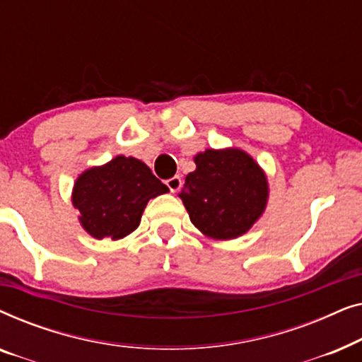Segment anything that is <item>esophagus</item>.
Returning <instances> with one entry per match:
<instances>
[{
	"label": "esophagus",
	"instance_id": "34e87169",
	"mask_svg": "<svg viewBox=\"0 0 362 362\" xmlns=\"http://www.w3.org/2000/svg\"><path fill=\"white\" fill-rule=\"evenodd\" d=\"M166 186L170 187V191L171 192H177L181 189V186H182V180L180 176H173V177H170V180L166 181Z\"/></svg>",
	"mask_w": 362,
	"mask_h": 362
}]
</instances>
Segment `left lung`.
<instances>
[{"label": "left lung", "instance_id": "1", "mask_svg": "<svg viewBox=\"0 0 362 362\" xmlns=\"http://www.w3.org/2000/svg\"><path fill=\"white\" fill-rule=\"evenodd\" d=\"M194 161L180 194L192 224L214 239L245 234L265 209L264 171L240 150H206Z\"/></svg>", "mask_w": 362, "mask_h": 362}]
</instances>
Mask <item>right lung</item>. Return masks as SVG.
Segmentation results:
<instances>
[{
  "label": "right lung",
  "mask_w": 362,
  "mask_h": 362,
  "mask_svg": "<svg viewBox=\"0 0 362 362\" xmlns=\"http://www.w3.org/2000/svg\"><path fill=\"white\" fill-rule=\"evenodd\" d=\"M170 189L135 158L117 156L100 168L78 176L72 202L81 211V222L95 239H122L140 226L151 197Z\"/></svg>",
  "instance_id": "add662e5"
}]
</instances>
